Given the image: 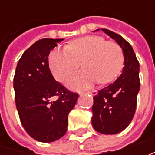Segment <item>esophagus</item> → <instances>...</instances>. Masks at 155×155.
<instances>
[{
  "mask_svg": "<svg viewBox=\"0 0 155 155\" xmlns=\"http://www.w3.org/2000/svg\"><path fill=\"white\" fill-rule=\"evenodd\" d=\"M87 93L91 94V95H96V94H97V91H96V90H91V91H88Z\"/></svg>",
  "mask_w": 155,
  "mask_h": 155,
  "instance_id": "esophagus-1",
  "label": "esophagus"
}]
</instances>
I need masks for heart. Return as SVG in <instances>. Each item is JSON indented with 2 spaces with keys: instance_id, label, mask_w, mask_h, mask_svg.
<instances>
[{
  "instance_id": "obj_1",
  "label": "heart",
  "mask_w": 155,
  "mask_h": 155,
  "mask_svg": "<svg viewBox=\"0 0 155 155\" xmlns=\"http://www.w3.org/2000/svg\"><path fill=\"white\" fill-rule=\"evenodd\" d=\"M123 61L122 47L97 35L74 39L66 47L53 49L49 55L51 72L60 82L65 80L82 62L84 69L67 80V85L72 89L85 88L97 81L100 84L112 82L120 74Z\"/></svg>"
}]
</instances>
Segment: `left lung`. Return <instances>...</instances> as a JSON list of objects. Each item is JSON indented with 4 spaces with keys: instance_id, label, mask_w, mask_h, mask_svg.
<instances>
[{
    "instance_id": "1",
    "label": "left lung",
    "mask_w": 155,
    "mask_h": 155,
    "mask_svg": "<svg viewBox=\"0 0 155 155\" xmlns=\"http://www.w3.org/2000/svg\"><path fill=\"white\" fill-rule=\"evenodd\" d=\"M122 47L124 67L114 83L98 91L93 97L91 122L101 134H115L129 125L135 113L140 90V64L131 45L118 33L103 28Z\"/></svg>"
}]
</instances>
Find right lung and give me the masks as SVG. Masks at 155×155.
<instances>
[{"mask_svg":"<svg viewBox=\"0 0 155 155\" xmlns=\"http://www.w3.org/2000/svg\"><path fill=\"white\" fill-rule=\"evenodd\" d=\"M63 39L37 40L22 54L14 77L15 104L21 124L34 140L51 142L64 135L78 94L54 79L48 56Z\"/></svg>","mask_w":155,"mask_h":155,"instance_id":"1","label":"right lung"}]
</instances>
